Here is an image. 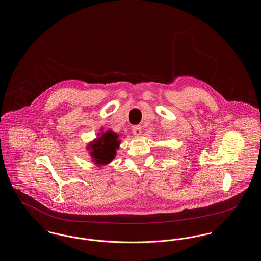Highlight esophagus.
<instances>
[{
  "mask_svg": "<svg viewBox=\"0 0 261 261\" xmlns=\"http://www.w3.org/2000/svg\"><path fill=\"white\" fill-rule=\"evenodd\" d=\"M132 132H133V134L135 136L139 137L141 135V133H142V129H141V127L139 125H136V126H133Z\"/></svg>",
  "mask_w": 261,
  "mask_h": 261,
  "instance_id": "1",
  "label": "esophagus"
}]
</instances>
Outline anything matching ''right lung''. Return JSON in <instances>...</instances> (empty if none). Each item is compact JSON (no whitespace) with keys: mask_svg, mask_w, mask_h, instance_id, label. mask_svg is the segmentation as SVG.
Here are the masks:
<instances>
[{"mask_svg":"<svg viewBox=\"0 0 261 261\" xmlns=\"http://www.w3.org/2000/svg\"><path fill=\"white\" fill-rule=\"evenodd\" d=\"M99 130L100 132L98 133V137L89 142L86 148L92 158V162L98 166H101L111 163L115 158L121 140L119 139V134L112 130L103 131V128Z\"/></svg>","mask_w":261,"mask_h":261,"instance_id":"1","label":"right lung"}]
</instances>
